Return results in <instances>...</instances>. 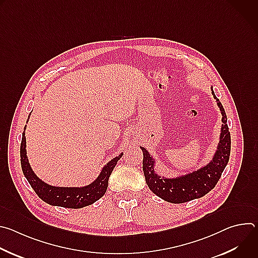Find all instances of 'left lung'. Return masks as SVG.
Returning <instances> with one entry per match:
<instances>
[{
    "instance_id": "left-lung-1",
    "label": "left lung",
    "mask_w": 258,
    "mask_h": 258,
    "mask_svg": "<svg viewBox=\"0 0 258 258\" xmlns=\"http://www.w3.org/2000/svg\"><path fill=\"white\" fill-rule=\"evenodd\" d=\"M214 99L223 114V126L220 134L218 148L212 158V161L206 166L192 173L175 178L161 177L154 171V160L145 148L143 151V170L146 182L150 190L161 199L170 203H183L200 197L210 192L217 183L226 168L231 154V134L227 123L225 109L219 100L211 91Z\"/></svg>"
}]
</instances>
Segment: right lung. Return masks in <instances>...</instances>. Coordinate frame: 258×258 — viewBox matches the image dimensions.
Masks as SVG:
<instances>
[{
	"label": "right lung",
	"mask_w": 258,
	"mask_h": 258,
	"mask_svg": "<svg viewBox=\"0 0 258 258\" xmlns=\"http://www.w3.org/2000/svg\"><path fill=\"white\" fill-rule=\"evenodd\" d=\"M29 119V116H28ZM27 119V121H28ZM26 126H24V130ZM26 141L25 133L22 134V140L20 145V161L21 168L24 176L28 180L29 185L34 190L43 201L50 205L61 206L65 208H83L91 205L99 200L105 193L108 187V179L115 167L117 161L121 158L122 153L108 162L102 169L100 175L91 185L83 188H59L48 185V183L41 180L32 171L26 156Z\"/></svg>",
	"instance_id": "obj_1"
}]
</instances>
